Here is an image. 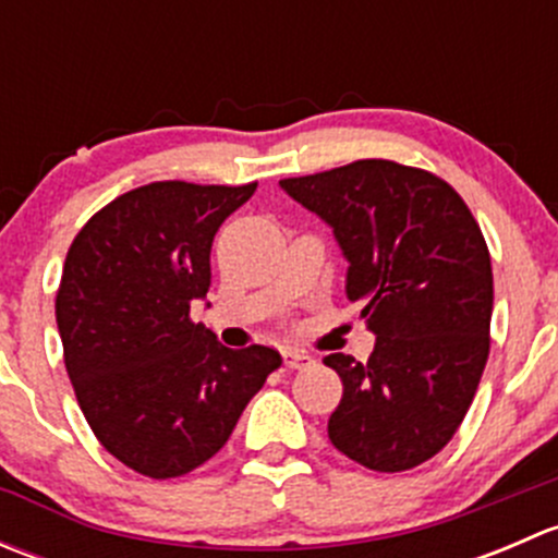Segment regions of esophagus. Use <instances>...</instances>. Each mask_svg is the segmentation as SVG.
<instances>
[{
  "instance_id": "esophagus-1",
  "label": "esophagus",
  "mask_w": 558,
  "mask_h": 558,
  "mask_svg": "<svg viewBox=\"0 0 558 558\" xmlns=\"http://www.w3.org/2000/svg\"><path fill=\"white\" fill-rule=\"evenodd\" d=\"M283 364L289 369H300V367H305V364H311V356H307L305 351H300V348H286Z\"/></svg>"
}]
</instances>
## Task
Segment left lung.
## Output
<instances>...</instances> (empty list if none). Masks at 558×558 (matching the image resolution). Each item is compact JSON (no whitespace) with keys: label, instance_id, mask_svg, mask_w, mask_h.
I'll use <instances>...</instances> for the list:
<instances>
[{"label":"left lung","instance_id":"left-lung-1","mask_svg":"<svg viewBox=\"0 0 558 558\" xmlns=\"http://www.w3.org/2000/svg\"><path fill=\"white\" fill-rule=\"evenodd\" d=\"M324 218L348 258L367 362L329 353L342 380L331 446L375 472H404L451 442L488 359L492 256L470 207L437 174L386 159L280 180Z\"/></svg>","mask_w":558,"mask_h":558}]
</instances>
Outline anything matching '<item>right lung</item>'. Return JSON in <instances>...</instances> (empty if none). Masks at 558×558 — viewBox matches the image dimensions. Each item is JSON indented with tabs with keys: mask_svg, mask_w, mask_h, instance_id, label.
Instances as JSON below:
<instances>
[{
	"mask_svg": "<svg viewBox=\"0 0 558 558\" xmlns=\"http://www.w3.org/2000/svg\"><path fill=\"white\" fill-rule=\"evenodd\" d=\"M256 191L159 180L88 218L66 251L56 324L77 404L97 440L167 481L213 459L280 367L267 345H221L191 320L210 289L218 227Z\"/></svg>",
	"mask_w": 558,
	"mask_h": 558,
	"instance_id": "add662e5",
	"label": "right lung"
}]
</instances>
